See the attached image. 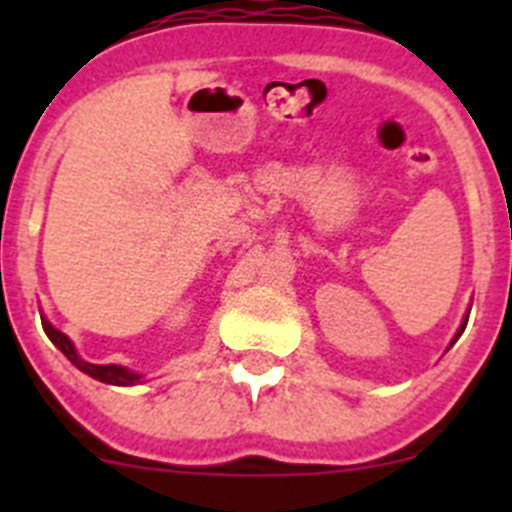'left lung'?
<instances>
[{"label": "left lung", "instance_id": "8db88e82", "mask_svg": "<svg viewBox=\"0 0 512 512\" xmlns=\"http://www.w3.org/2000/svg\"><path fill=\"white\" fill-rule=\"evenodd\" d=\"M464 328H467V323H464V325H461V330H464ZM461 330H459V333H461Z\"/></svg>", "mask_w": 512, "mask_h": 512}]
</instances>
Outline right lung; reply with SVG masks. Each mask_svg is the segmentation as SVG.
I'll return each mask as SVG.
<instances>
[{"mask_svg": "<svg viewBox=\"0 0 512 512\" xmlns=\"http://www.w3.org/2000/svg\"><path fill=\"white\" fill-rule=\"evenodd\" d=\"M43 330H45V336L51 338V341L61 348L63 354H66V359H69L76 369H81L84 374H89V377L99 379V382H107V384H135L140 379V374L128 372V369H122V366L89 364V361H81L79 356H76V348L71 346V341L63 336L61 330H56L51 323H45V320H43Z\"/></svg>", "mask_w": 512, "mask_h": 512, "instance_id": "add662e5", "label": "right lung"}]
</instances>
